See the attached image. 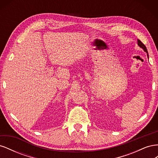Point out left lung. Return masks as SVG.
Listing matches in <instances>:
<instances>
[{
	"label": "left lung",
	"mask_w": 158,
	"mask_h": 158,
	"mask_svg": "<svg viewBox=\"0 0 158 158\" xmlns=\"http://www.w3.org/2000/svg\"><path fill=\"white\" fill-rule=\"evenodd\" d=\"M138 45H139V47H140L142 49H144V51L145 52H147V55H148V51H147V49H146V46H145L144 44H143L142 42L140 40H138Z\"/></svg>",
	"instance_id": "8db88e82"
}]
</instances>
